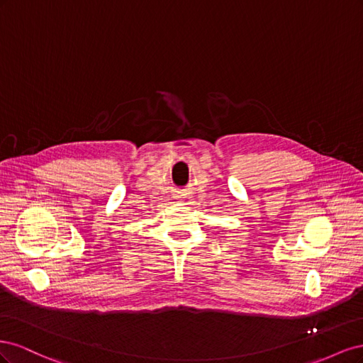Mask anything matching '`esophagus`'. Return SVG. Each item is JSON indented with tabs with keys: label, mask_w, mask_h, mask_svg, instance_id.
<instances>
[{
	"label": "esophagus",
	"mask_w": 363,
	"mask_h": 363,
	"mask_svg": "<svg viewBox=\"0 0 363 363\" xmlns=\"http://www.w3.org/2000/svg\"><path fill=\"white\" fill-rule=\"evenodd\" d=\"M175 199H177V200H182V199H183V196H182V195H177V196H175Z\"/></svg>",
	"instance_id": "obj_1"
}]
</instances>
